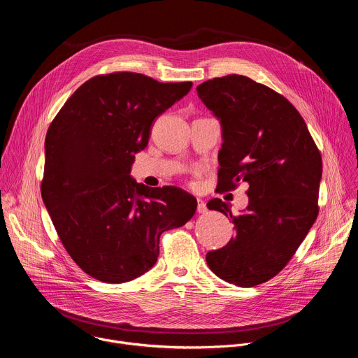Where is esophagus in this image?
<instances>
[{
  "label": "esophagus",
  "mask_w": 358,
  "mask_h": 358,
  "mask_svg": "<svg viewBox=\"0 0 358 358\" xmlns=\"http://www.w3.org/2000/svg\"><path fill=\"white\" fill-rule=\"evenodd\" d=\"M196 211H198L199 214H206V213H207V203L203 202L201 198L196 199Z\"/></svg>",
  "instance_id": "esophagus-1"
}]
</instances>
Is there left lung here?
<instances>
[{"label":"left lung","mask_w":358,"mask_h":358,"mask_svg":"<svg viewBox=\"0 0 358 358\" xmlns=\"http://www.w3.org/2000/svg\"><path fill=\"white\" fill-rule=\"evenodd\" d=\"M196 93L222 127L217 188L249 184V203L238 217L220 198L207 203L236 229L207 253V264L228 283L257 286L287 265L315 224L322 156L300 113L271 87L228 75L198 85Z\"/></svg>","instance_id":"8db88e82"}]
</instances>
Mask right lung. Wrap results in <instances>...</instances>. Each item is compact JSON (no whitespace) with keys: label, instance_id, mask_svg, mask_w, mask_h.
Wrapping results in <instances>:
<instances>
[{"label":"right lung","instance_id":"add662e5","mask_svg":"<svg viewBox=\"0 0 358 358\" xmlns=\"http://www.w3.org/2000/svg\"><path fill=\"white\" fill-rule=\"evenodd\" d=\"M191 86L133 72L99 75L50 123L42 199L65 249L89 276L106 283L141 276L157 262L160 235L195 214L196 199L187 191L150 188L130 176L152 122Z\"/></svg>","mask_w":358,"mask_h":358}]
</instances>
